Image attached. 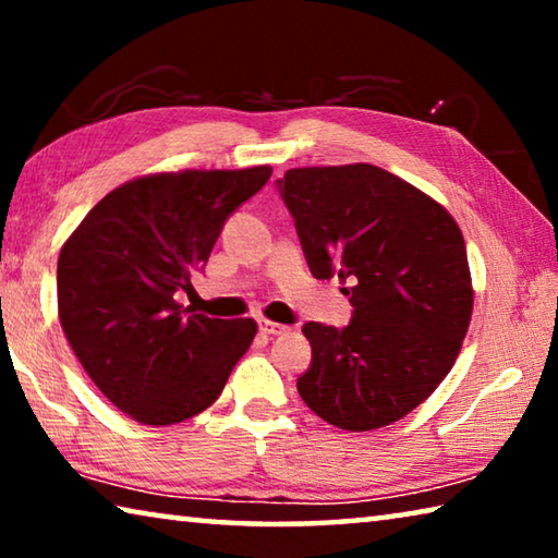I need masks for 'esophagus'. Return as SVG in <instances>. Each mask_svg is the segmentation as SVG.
Masks as SVG:
<instances>
[{"instance_id": "obj_1", "label": "esophagus", "mask_w": 558, "mask_h": 558, "mask_svg": "<svg viewBox=\"0 0 558 558\" xmlns=\"http://www.w3.org/2000/svg\"><path fill=\"white\" fill-rule=\"evenodd\" d=\"M258 327H260V332L263 335H270V337H276V335H282L286 332V325H278V323H270V319H260L258 323Z\"/></svg>"}]
</instances>
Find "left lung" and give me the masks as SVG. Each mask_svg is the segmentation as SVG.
I'll return each instance as SVG.
<instances>
[{
	"mask_svg": "<svg viewBox=\"0 0 558 558\" xmlns=\"http://www.w3.org/2000/svg\"><path fill=\"white\" fill-rule=\"evenodd\" d=\"M276 186L310 272L352 282L347 327L302 325L313 347L302 401L337 428L389 426L436 391L465 339L472 286L458 223L374 165L288 169Z\"/></svg>",
	"mask_w": 558,
	"mask_h": 558,
	"instance_id": "8db88e82",
	"label": "left lung"
}]
</instances>
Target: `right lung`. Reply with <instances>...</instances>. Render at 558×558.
Masks as SVG:
<instances>
[{
	"instance_id": "add662e5",
	"label": "right lung",
	"mask_w": 558,
	"mask_h": 558,
	"mask_svg": "<svg viewBox=\"0 0 558 558\" xmlns=\"http://www.w3.org/2000/svg\"><path fill=\"white\" fill-rule=\"evenodd\" d=\"M270 167L186 169L112 189L59 256V317L83 369L145 426H172L219 399L256 337L253 319H211L177 302L223 223Z\"/></svg>"
}]
</instances>
